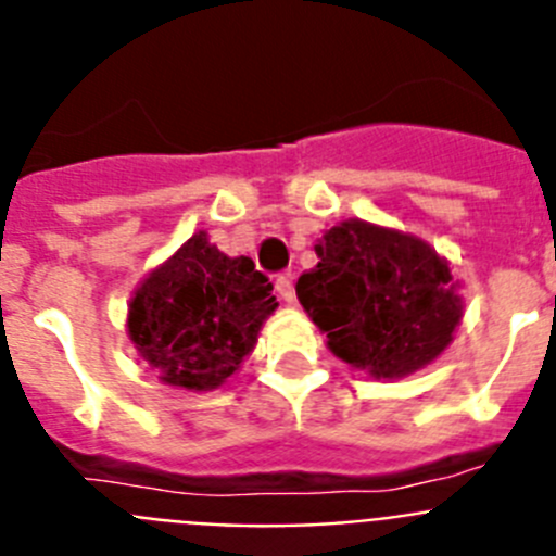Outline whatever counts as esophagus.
<instances>
[{
    "mask_svg": "<svg viewBox=\"0 0 556 556\" xmlns=\"http://www.w3.org/2000/svg\"><path fill=\"white\" fill-rule=\"evenodd\" d=\"M275 292H278V298H281L283 303H294V283L289 275H278L275 278Z\"/></svg>",
    "mask_w": 556,
    "mask_h": 556,
    "instance_id": "obj_1",
    "label": "esophagus"
}]
</instances>
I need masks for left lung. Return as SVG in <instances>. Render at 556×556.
I'll return each instance as SVG.
<instances>
[{"label": "left lung", "mask_w": 556, "mask_h": 556, "mask_svg": "<svg viewBox=\"0 0 556 556\" xmlns=\"http://www.w3.org/2000/svg\"><path fill=\"white\" fill-rule=\"evenodd\" d=\"M298 301L328 351L372 378L424 370L454 339L465 303L448 262L420 236L342 219L314 244Z\"/></svg>", "instance_id": "obj_1"}]
</instances>
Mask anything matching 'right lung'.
Returning a JSON list of instances; mask_svg holds the SVG:
<instances>
[{"label": "right lung", "mask_w": 556, "mask_h": 556, "mask_svg": "<svg viewBox=\"0 0 556 556\" xmlns=\"http://www.w3.org/2000/svg\"><path fill=\"white\" fill-rule=\"evenodd\" d=\"M275 308L273 283L253 258H230L198 230L141 278L127 306V337L161 384L211 392L253 353Z\"/></svg>", "instance_id": "add662e5"}]
</instances>
